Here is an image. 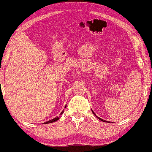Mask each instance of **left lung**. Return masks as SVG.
Wrapping results in <instances>:
<instances>
[{
    "label": "left lung",
    "mask_w": 152,
    "mask_h": 152,
    "mask_svg": "<svg viewBox=\"0 0 152 152\" xmlns=\"http://www.w3.org/2000/svg\"><path fill=\"white\" fill-rule=\"evenodd\" d=\"M92 112L93 113H94V115H95V113L94 112V111H92ZM97 117V118H98V119H99V120H101V121H103V122H109V121H105V120H104V119H102V118H99V117H97V116H96Z\"/></svg>",
    "instance_id": "8db88e82"
}]
</instances>
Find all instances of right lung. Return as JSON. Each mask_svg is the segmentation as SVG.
Segmentation results:
<instances>
[{
  "instance_id": "obj_1",
  "label": "right lung",
  "mask_w": 152,
  "mask_h": 152,
  "mask_svg": "<svg viewBox=\"0 0 152 152\" xmlns=\"http://www.w3.org/2000/svg\"><path fill=\"white\" fill-rule=\"evenodd\" d=\"M66 105H65V107H66ZM63 111H62V112H61V114H63ZM58 119H59V117H56V118H55L54 119H51V120H49V121H48L45 122V123H43V124H47L53 123V122H55V121H57V120H58Z\"/></svg>"
}]
</instances>
